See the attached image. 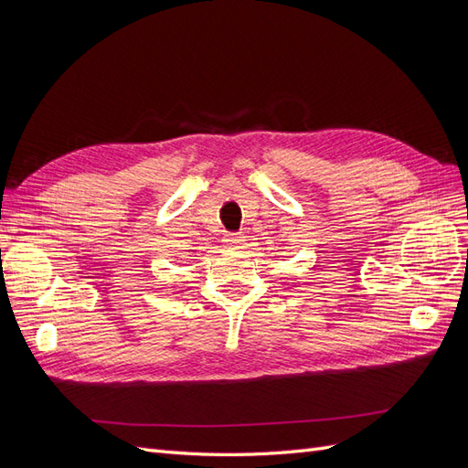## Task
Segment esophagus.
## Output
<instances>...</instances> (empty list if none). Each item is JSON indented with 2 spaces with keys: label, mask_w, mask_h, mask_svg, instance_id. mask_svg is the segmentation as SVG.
<instances>
[{
  "label": "esophagus",
  "mask_w": 468,
  "mask_h": 468,
  "mask_svg": "<svg viewBox=\"0 0 468 468\" xmlns=\"http://www.w3.org/2000/svg\"><path fill=\"white\" fill-rule=\"evenodd\" d=\"M224 242H226V246H229V248L238 250V248H242V244H244V236H239V234H226V236H224Z\"/></svg>",
  "instance_id": "34e87169"
}]
</instances>
